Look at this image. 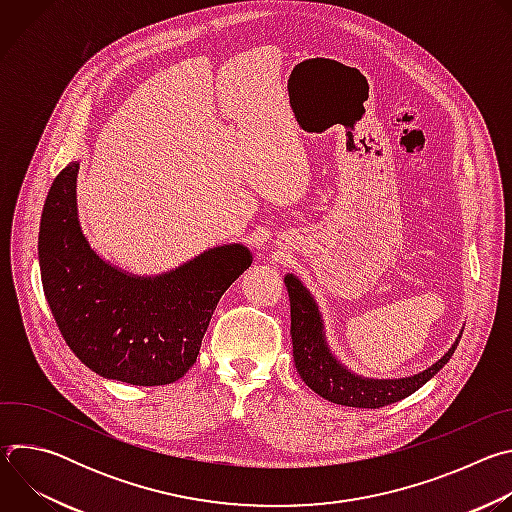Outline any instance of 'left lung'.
I'll return each mask as SVG.
<instances>
[{
	"label": "left lung",
	"instance_id": "obj_1",
	"mask_svg": "<svg viewBox=\"0 0 512 512\" xmlns=\"http://www.w3.org/2000/svg\"><path fill=\"white\" fill-rule=\"evenodd\" d=\"M285 287L291 306V342H294L296 369L312 391L336 405L379 409L409 397L421 389L437 371L444 369V364L452 358L462 338L460 334L454 346L433 367L415 377L395 381L362 379L346 371L328 350L318 306L302 281L294 275H285Z\"/></svg>",
	"mask_w": 512,
	"mask_h": 512
}]
</instances>
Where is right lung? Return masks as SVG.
Returning <instances> with one entry per match:
<instances>
[{
    "instance_id": "1",
    "label": "right lung",
    "mask_w": 512,
    "mask_h": 512,
    "mask_svg": "<svg viewBox=\"0 0 512 512\" xmlns=\"http://www.w3.org/2000/svg\"><path fill=\"white\" fill-rule=\"evenodd\" d=\"M77 172L72 162L54 178L40 218V275L56 326L93 373L170 385L196 362L218 300L253 257L227 245L160 277L127 275L99 259L81 233Z\"/></svg>"
}]
</instances>
